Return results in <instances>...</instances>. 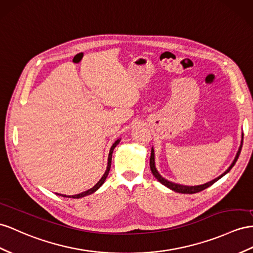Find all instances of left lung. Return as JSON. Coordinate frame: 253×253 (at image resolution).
Segmentation results:
<instances>
[{"instance_id":"1","label":"left lung","mask_w":253,"mask_h":253,"mask_svg":"<svg viewBox=\"0 0 253 253\" xmlns=\"http://www.w3.org/2000/svg\"><path fill=\"white\" fill-rule=\"evenodd\" d=\"M243 141H244V133H242V142H241V146H239L238 151H237V154L236 156L234 158V160H233V163L231 164V166L228 168V170H226L225 172H223L221 175L216 177L215 179L211 180V182L209 183H205L203 185H197V186H186V185H180V184H176V183H173V182H170V180L166 179L165 177H163L159 174V172L157 171L156 169V166H155V152H154V148L152 147V152H151V158H150V167H151V171L153 173V175L157 178V180L159 183H161L163 185H165L166 187H168V188L175 191V192H179V193H196V192H200L202 191L204 189H206L207 187L211 186L213 183H216L218 179L221 178L222 176H224L226 173L230 172V170L232 169L233 167H234V165L236 164V161L239 157V154H241V151H242V146H243Z\"/></svg>"}]
</instances>
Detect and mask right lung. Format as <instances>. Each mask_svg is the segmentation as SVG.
I'll return each instance as SVG.
<instances>
[{"label":"right lung","mask_w":253,"mask_h":253,"mask_svg":"<svg viewBox=\"0 0 253 253\" xmlns=\"http://www.w3.org/2000/svg\"><path fill=\"white\" fill-rule=\"evenodd\" d=\"M120 141H121V139H118L116 140L114 143L112 144V146H111V148H110V152H109V156H108V166H107V169H106V172H105V174H103V175L101 176V178L98 180V183H97L94 187H92V188L90 189H88V190H86V191H83V192H81V193H78V194H75V196H66V194H60V193H56L57 196H62V197H66V198H73V199H80V198H83V197H85V196H88V194H92V193H94L96 190H98L100 187H101V185L105 183V180H106V178H107V176H108V174H109V171H110V168H111V160H112V154H113V151H114V148H115V146L118 145L119 143H120Z\"/></svg>","instance_id":"obj_1"}]
</instances>
